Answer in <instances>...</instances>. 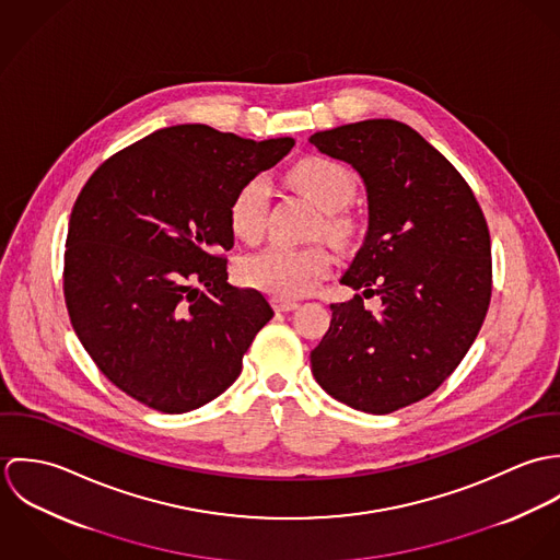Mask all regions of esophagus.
I'll list each match as a JSON object with an SVG mask.
<instances>
[{"label": "esophagus", "mask_w": 560, "mask_h": 560, "mask_svg": "<svg viewBox=\"0 0 560 560\" xmlns=\"http://www.w3.org/2000/svg\"><path fill=\"white\" fill-rule=\"evenodd\" d=\"M271 306H273V311H278V313H289V311H295V308H298V302H293V300H282V298H273V300H271Z\"/></svg>", "instance_id": "1"}]
</instances>
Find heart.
I'll list each match as a JSON object with an SVG mask.
<instances>
[{
	"mask_svg": "<svg viewBox=\"0 0 560 560\" xmlns=\"http://www.w3.org/2000/svg\"><path fill=\"white\" fill-rule=\"evenodd\" d=\"M289 180L306 194L320 211V231L336 243H345L353 233V220L345 213V207L355 198V178L349 167L338 161L311 158L300 161ZM269 207V187L262 176H252L240 187L231 202L229 220L231 229L241 241H256L262 235ZM329 269V254L320 245L293 247L284 243H271L269 247L249 254L241 260L243 280L271 293L273 298H300L306 295Z\"/></svg>",
	"mask_w": 560,
	"mask_h": 560,
	"instance_id": "heart-1",
	"label": "heart"
}]
</instances>
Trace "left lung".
Wrapping results in <instances>:
<instances>
[{
    "instance_id": "1",
    "label": "left lung",
    "mask_w": 560,
    "mask_h": 560,
    "mask_svg": "<svg viewBox=\"0 0 560 560\" xmlns=\"http://www.w3.org/2000/svg\"><path fill=\"white\" fill-rule=\"evenodd\" d=\"M362 176L369 233L340 284L377 295L331 304L311 353L334 399L390 413L429 397L472 347L491 300V243L479 202L440 151L399 120L375 118L311 136Z\"/></svg>"
}]
</instances>
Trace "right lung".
I'll return each instance as SVG.
<instances>
[{
    "label": "right lung",
    "mask_w": 560,
    "mask_h": 560,
    "mask_svg": "<svg viewBox=\"0 0 560 560\" xmlns=\"http://www.w3.org/2000/svg\"><path fill=\"white\" fill-rule=\"evenodd\" d=\"M293 144L176 125L112 155L83 185L65 300L83 349L131 399L183 413L240 377L273 311L256 289L229 284V211L241 185Z\"/></svg>",
    "instance_id": "1"
}]
</instances>
